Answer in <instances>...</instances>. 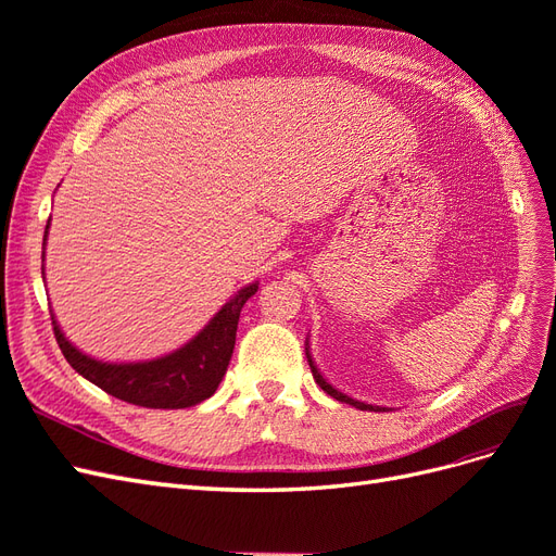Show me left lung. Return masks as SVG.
Wrapping results in <instances>:
<instances>
[{"label":"left lung","mask_w":556,"mask_h":556,"mask_svg":"<svg viewBox=\"0 0 556 556\" xmlns=\"http://www.w3.org/2000/svg\"><path fill=\"white\" fill-rule=\"evenodd\" d=\"M306 357H308V364H311V371H313V378H315V382L323 387V390L329 394V396H333L336 401H343V403H350V406H355V408H359V410H374V413H380V410H387V408H382V406H374V403H364V401H357V399H352V396H348V394H343V392H339L336 390L333 384H329L325 378H323V374L317 371V366H315V362L311 359V352H308V343H306Z\"/></svg>","instance_id":"8db88e82"}]
</instances>
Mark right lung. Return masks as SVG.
Listing matches in <instances>:
<instances>
[{
	"label": "right lung",
	"mask_w": 556,
	"mask_h": 556,
	"mask_svg": "<svg viewBox=\"0 0 556 556\" xmlns=\"http://www.w3.org/2000/svg\"><path fill=\"white\" fill-rule=\"evenodd\" d=\"M257 285L260 282H250L237 296L229 299L190 343L148 362L111 364L94 359L64 339L55 315H50V319H53V331L64 359L72 364L76 374L97 384L99 390L141 408H190L213 396L217 384H220L231 359L233 343H237L241 308L257 292Z\"/></svg>",
	"instance_id": "right-lung-1"
}]
</instances>
